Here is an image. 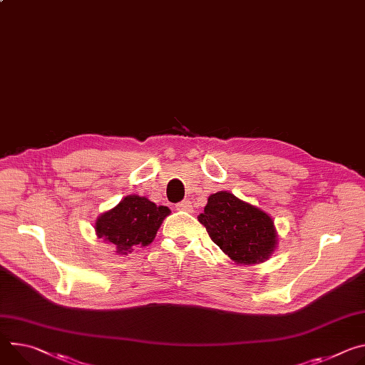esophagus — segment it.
<instances>
[{
  "instance_id": "34e87169",
  "label": "esophagus",
  "mask_w": 365,
  "mask_h": 365,
  "mask_svg": "<svg viewBox=\"0 0 365 365\" xmlns=\"http://www.w3.org/2000/svg\"><path fill=\"white\" fill-rule=\"evenodd\" d=\"M176 210H179V211H186V212H192V211H193L192 202H190V201H182V202L176 204Z\"/></svg>"
}]
</instances>
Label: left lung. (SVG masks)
Listing matches in <instances>:
<instances>
[{"label":"left lung","instance_id":"left-lung-1","mask_svg":"<svg viewBox=\"0 0 365 365\" xmlns=\"http://www.w3.org/2000/svg\"><path fill=\"white\" fill-rule=\"evenodd\" d=\"M197 220L211 240L237 263L264 262L278 243L272 218L227 190L212 193Z\"/></svg>","mask_w":365,"mask_h":365}]
</instances>
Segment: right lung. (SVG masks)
Listing matches in <instances>:
<instances>
[{"label": "right lung", "mask_w": 365, "mask_h": 365, "mask_svg": "<svg viewBox=\"0 0 365 365\" xmlns=\"http://www.w3.org/2000/svg\"><path fill=\"white\" fill-rule=\"evenodd\" d=\"M169 214L168 207H157L145 196L128 195L96 220V235L113 245L116 253L126 255L135 246H148Z\"/></svg>", "instance_id": "obj_1"}]
</instances>
